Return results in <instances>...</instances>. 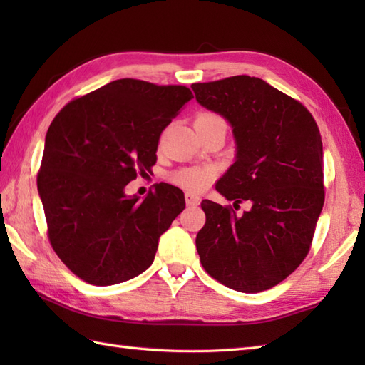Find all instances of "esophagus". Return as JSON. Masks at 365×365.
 <instances>
[{"label":"esophagus","instance_id":"34e87169","mask_svg":"<svg viewBox=\"0 0 365 365\" xmlns=\"http://www.w3.org/2000/svg\"><path fill=\"white\" fill-rule=\"evenodd\" d=\"M185 202H187L188 207H196L200 204V197L196 195H191V192H187V195H185Z\"/></svg>","mask_w":365,"mask_h":365}]
</instances>
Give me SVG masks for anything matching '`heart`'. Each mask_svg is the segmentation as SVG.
I'll return each mask as SVG.
<instances>
[{"label":"heart","instance_id":"obj_1","mask_svg":"<svg viewBox=\"0 0 365 365\" xmlns=\"http://www.w3.org/2000/svg\"><path fill=\"white\" fill-rule=\"evenodd\" d=\"M195 122L205 123H226L220 114L215 113H202L199 114ZM216 170L212 166H192V168H180L170 174L173 180L178 187L188 191H202L213 182Z\"/></svg>","mask_w":365,"mask_h":365}]
</instances>
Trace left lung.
Listing matches in <instances>:
<instances>
[{
    "label": "left lung",
    "instance_id": "left-lung-1",
    "mask_svg": "<svg viewBox=\"0 0 365 365\" xmlns=\"http://www.w3.org/2000/svg\"><path fill=\"white\" fill-rule=\"evenodd\" d=\"M197 102L227 119L237 160L216 190L242 216L202 200L196 237L200 263L216 281L243 293L268 290L297 269L311 250L324 202L323 145L312 114L298 100L255 76L191 84Z\"/></svg>",
    "mask_w": 365,
    "mask_h": 365
}]
</instances>
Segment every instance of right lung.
Masks as SVG:
<instances>
[{"label":"right lung","mask_w":365,"mask_h":365,"mask_svg":"<svg viewBox=\"0 0 365 365\" xmlns=\"http://www.w3.org/2000/svg\"><path fill=\"white\" fill-rule=\"evenodd\" d=\"M192 98L187 86L122 78L73 98L46 131L37 190L48 240L92 285H113L152 265L161 234L185 208L160 183L144 200L123 188L157 161L160 135Z\"/></svg>","instance_id":"add662e5"}]
</instances>
